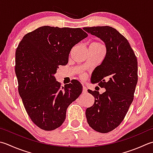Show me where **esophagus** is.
Returning a JSON list of instances; mask_svg holds the SVG:
<instances>
[{"mask_svg": "<svg viewBox=\"0 0 153 153\" xmlns=\"http://www.w3.org/2000/svg\"><path fill=\"white\" fill-rule=\"evenodd\" d=\"M88 93V90L85 86H83V89H82V94H86Z\"/></svg>", "mask_w": 153, "mask_h": 153, "instance_id": "1", "label": "esophagus"}]
</instances>
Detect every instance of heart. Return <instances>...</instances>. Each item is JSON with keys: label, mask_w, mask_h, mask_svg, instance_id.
Instances as JSON below:
<instances>
[{"label": "heart", "mask_w": 153, "mask_h": 153, "mask_svg": "<svg viewBox=\"0 0 153 153\" xmlns=\"http://www.w3.org/2000/svg\"><path fill=\"white\" fill-rule=\"evenodd\" d=\"M92 46V47H96V48H99V47H103V46L102 44H101V43L100 42H93L90 44V46ZM81 78H84V77H85V74H82L80 76Z\"/></svg>", "instance_id": "1"}]
</instances>
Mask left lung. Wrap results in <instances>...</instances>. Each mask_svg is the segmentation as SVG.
<instances>
[{
	"instance_id": "obj_1",
	"label": "left lung",
	"mask_w": 153,
	"mask_h": 153,
	"mask_svg": "<svg viewBox=\"0 0 153 153\" xmlns=\"http://www.w3.org/2000/svg\"><path fill=\"white\" fill-rule=\"evenodd\" d=\"M83 30L102 40L107 50L91 78L93 83H99L106 91L100 94L97 91L88 90L95 101L85 111L87 121L97 132L109 133L121 124L133 101L138 81L137 59L126 38L116 29L105 26Z\"/></svg>"
}]
</instances>
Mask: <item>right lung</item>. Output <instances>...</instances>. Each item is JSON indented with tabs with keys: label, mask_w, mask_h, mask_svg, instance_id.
Returning a JSON list of instances; mask_svg holds the SVG:
<instances>
[{
	"label": "right lung",
	"mask_w": 153,
	"mask_h": 153,
	"mask_svg": "<svg viewBox=\"0 0 153 153\" xmlns=\"http://www.w3.org/2000/svg\"><path fill=\"white\" fill-rule=\"evenodd\" d=\"M88 34L82 28L44 26L26 34L16 50L19 93L34 123L52 131L64 122L68 107L79 96L82 84L74 79L62 87L54 74L68 62L71 48Z\"/></svg>",
	"instance_id": "obj_1"
}]
</instances>
